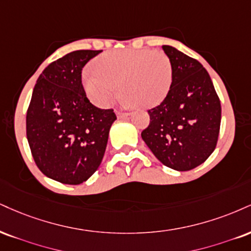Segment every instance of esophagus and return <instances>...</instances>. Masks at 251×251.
<instances>
[{"label": "esophagus", "instance_id": "esophagus-1", "mask_svg": "<svg viewBox=\"0 0 251 251\" xmlns=\"http://www.w3.org/2000/svg\"><path fill=\"white\" fill-rule=\"evenodd\" d=\"M116 114H117V117L119 118V119H125V118H127L129 116V113H127V112H120V111H117Z\"/></svg>", "mask_w": 251, "mask_h": 251}]
</instances>
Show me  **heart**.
<instances>
[{
    "instance_id": "obj_1",
    "label": "heart",
    "mask_w": 251,
    "mask_h": 251,
    "mask_svg": "<svg viewBox=\"0 0 251 251\" xmlns=\"http://www.w3.org/2000/svg\"><path fill=\"white\" fill-rule=\"evenodd\" d=\"M127 105L153 107L168 95L172 85L170 58L162 51L118 50L97 57L93 70L83 76V86L92 102L100 107L112 104L119 93Z\"/></svg>"
}]
</instances>
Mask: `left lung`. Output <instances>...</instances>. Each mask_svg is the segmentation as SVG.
I'll use <instances>...</instances> for the list:
<instances>
[{
	"mask_svg": "<svg viewBox=\"0 0 251 251\" xmlns=\"http://www.w3.org/2000/svg\"><path fill=\"white\" fill-rule=\"evenodd\" d=\"M172 66V85L162 102L149 110L141 138L155 158L172 170L191 171L216 147L221 104L206 69L174 47L162 45Z\"/></svg>",
	"mask_w": 251,
	"mask_h": 251,
	"instance_id": "8db88e82",
	"label": "left lung"
}]
</instances>
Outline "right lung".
<instances>
[{
  "instance_id": "right-lung-1",
  "label": "right lung",
  "mask_w": 251,
  "mask_h": 251,
  "mask_svg": "<svg viewBox=\"0 0 251 251\" xmlns=\"http://www.w3.org/2000/svg\"><path fill=\"white\" fill-rule=\"evenodd\" d=\"M100 50L72 51L39 75L26 112V138L44 175L79 185L100 165L106 150L113 110H101L87 99L81 70Z\"/></svg>"
}]
</instances>
